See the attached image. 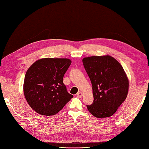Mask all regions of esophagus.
Instances as JSON below:
<instances>
[{"label":"esophagus","instance_id":"1","mask_svg":"<svg viewBox=\"0 0 149 149\" xmlns=\"http://www.w3.org/2000/svg\"><path fill=\"white\" fill-rule=\"evenodd\" d=\"M76 96H77L78 97H79V98H81V97H82L83 94H82V93H81V91H79V92H78L77 94H76Z\"/></svg>","mask_w":149,"mask_h":149}]
</instances>
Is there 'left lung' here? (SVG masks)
I'll return each mask as SVG.
<instances>
[{
	"instance_id": "left-lung-1",
	"label": "left lung",
	"mask_w": 149,
	"mask_h": 149,
	"mask_svg": "<svg viewBox=\"0 0 149 149\" xmlns=\"http://www.w3.org/2000/svg\"><path fill=\"white\" fill-rule=\"evenodd\" d=\"M83 63L92 84L93 103L87 105L96 118L113 115L125 100L129 81L120 63L109 55L94 56L83 59Z\"/></svg>"
}]
</instances>
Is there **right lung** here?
<instances>
[{"instance_id": "right-lung-1", "label": "right lung", "mask_w": 149, "mask_h": 149, "mask_svg": "<svg viewBox=\"0 0 149 149\" xmlns=\"http://www.w3.org/2000/svg\"><path fill=\"white\" fill-rule=\"evenodd\" d=\"M71 63L68 58H46L37 60L27 70L24 94L38 113L54 115L73 97L63 83V76Z\"/></svg>"}]
</instances>
